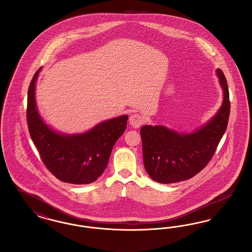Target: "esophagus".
Masks as SVG:
<instances>
[{
	"instance_id": "34e87169",
	"label": "esophagus",
	"mask_w": 252,
	"mask_h": 252,
	"mask_svg": "<svg viewBox=\"0 0 252 252\" xmlns=\"http://www.w3.org/2000/svg\"><path fill=\"white\" fill-rule=\"evenodd\" d=\"M129 121H130V125L132 127L139 128L140 126L145 122V119L139 114H132V115H130Z\"/></svg>"
}]
</instances>
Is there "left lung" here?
Wrapping results in <instances>:
<instances>
[{"instance_id":"left-lung-1","label":"left lung","mask_w":252,"mask_h":252,"mask_svg":"<svg viewBox=\"0 0 252 252\" xmlns=\"http://www.w3.org/2000/svg\"><path fill=\"white\" fill-rule=\"evenodd\" d=\"M223 90V102L214 117L199 130L179 133L164 126L145 125L140 133L144 165L154 181L168 184L189 179L202 171L213 157L227 129L230 98L227 80L217 70Z\"/></svg>"}]
</instances>
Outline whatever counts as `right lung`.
Instances as JSON below:
<instances>
[{
    "mask_svg": "<svg viewBox=\"0 0 252 252\" xmlns=\"http://www.w3.org/2000/svg\"><path fill=\"white\" fill-rule=\"evenodd\" d=\"M36 71L29 87L27 123L32 140L42 161L61 181L71 184H90L107 166L116 141L126 129L128 116L101 122L81 134H61L41 119L35 103Z\"/></svg>",
    "mask_w": 252,
    "mask_h": 252,
    "instance_id": "add662e5",
    "label": "right lung"
}]
</instances>
